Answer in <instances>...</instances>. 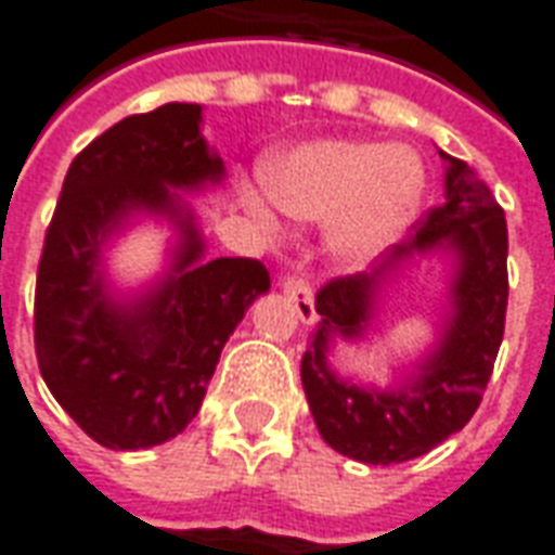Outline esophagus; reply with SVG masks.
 <instances>
[{
  "label": "esophagus",
  "instance_id": "esophagus-1",
  "mask_svg": "<svg viewBox=\"0 0 555 555\" xmlns=\"http://www.w3.org/2000/svg\"><path fill=\"white\" fill-rule=\"evenodd\" d=\"M282 291H285V297L294 302V309H297V318H300L302 324H314L318 321V312H314V294L312 285L300 276H288L282 282Z\"/></svg>",
  "mask_w": 555,
  "mask_h": 555
}]
</instances>
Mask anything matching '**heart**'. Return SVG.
Here are the masks:
<instances>
[{"instance_id": "b5f03b06", "label": "heart", "mask_w": 555, "mask_h": 555, "mask_svg": "<svg viewBox=\"0 0 555 555\" xmlns=\"http://www.w3.org/2000/svg\"><path fill=\"white\" fill-rule=\"evenodd\" d=\"M273 204L302 222H326V253L341 267L372 264L416 222L428 171L408 145L372 139H309L264 166ZM246 207L264 231H279L276 208L246 193Z\"/></svg>"}]
</instances>
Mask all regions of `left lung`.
Returning a JSON list of instances; mask_svg holds the SVG:
<instances>
[{"label": "left lung", "mask_w": 555, "mask_h": 555, "mask_svg": "<svg viewBox=\"0 0 555 555\" xmlns=\"http://www.w3.org/2000/svg\"><path fill=\"white\" fill-rule=\"evenodd\" d=\"M446 163V202L396 243L372 273L318 291L321 321L302 353L300 377L326 446L362 464H401L430 452L473 418L502 345L508 306L505 214L464 159ZM418 257L450 264L435 345L389 387L360 385L332 369L338 340H367L385 288Z\"/></svg>", "instance_id": "obj_1"}]
</instances>
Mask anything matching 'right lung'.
<instances>
[{
	"label": "right lung",
	"instance_id": "obj_1",
	"mask_svg": "<svg viewBox=\"0 0 555 555\" xmlns=\"http://www.w3.org/2000/svg\"><path fill=\"white\" fill-rule=\"evenodd\" d=\"M225 181L202 137L198 103L130 115L67 169L35 288V353L67 416L115 452L178 437L202 408L219 353L246 309L270 291L255 258H207L186 195ZM154 218L172 229L167 267L118 292L105 253Z\"/></svg>",
	"mask_w": 555,
	"mask_h": 555
}]
</instances>
